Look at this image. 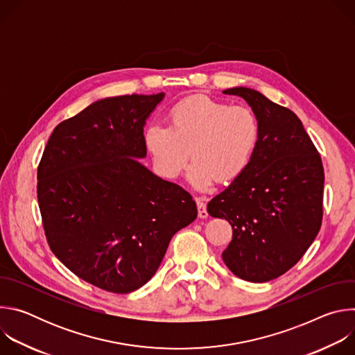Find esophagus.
<instances>
[{
	"label": "esophagus",
	"mask_w": 355,
	"mask_h": 355,
	"mask_svg": "<svg viewBox=\"0 0 355 355\" xmlns=\"http://www.w3.org/2000/svg\"><path fill=\"white\" fill-rule=\"evenodd\" d=\"M205 198L199 196L196 198V207H198V216L200 219H207L208 218V211H207V204H205Z\"/></svg>",
	"instance_id": "esophagus-1"
}]
</instances>
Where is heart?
<instances>
[{
  "mask_svg": "<svg viewBox=\"0 0 355 355\" xmlns=\"http://www.w3.org/2000/svg\"><path fill=\"white\" fill-rule=\"evenodd\" d=\"M143 137L167 178L181 175L191 153L188 181L202 191L215 181L227 184L245 170L259 144L260 122L247 107L192 96L171 110L170 126L150 123Z\"/></svg>",
  "mask_w": 355,
  "mask_h": 355,
  "instance_id": "heart-1",
  "label": "heart"
}]
</instances>
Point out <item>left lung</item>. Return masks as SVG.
<instances>
[{
  "instance_id": "8db88e82",
  "label": "left lung",
  "mask_w": 355,
  "mask_h": 355,
  "mask_svg": "<svg viewBox=\"0 0 355 355\" xmlns=\"http://www.w3.org/2000/svg\"><path fill=\"white\" fill-rule=\"evenodd\" d=\"M223 94L245 99L260 122V139L245 170L207 209L232 225L222 252L227 268L244 281L267 282L292 268L320 230L323 164L291 110L245 87Z\"/></svg>"
}]
</instances>
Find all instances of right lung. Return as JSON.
<instances>
[{"label":"right lung","mask_w":355,"mask_h":355,"mask_svg":"<svg viewBox=\"0 0 355 355\" xmlns=\"http://www.w3.org/2000/svg\"><path fill=\"white\" fill-rule=\"evenodd\" d=\"M164 92L92 103L59 123L37 167L50 250L78 278L114 293L143 286L171 237L196 219L192 196L146 168L143 128Z\"/></svg>","instance_id":"add662e5"}]
</instances>
